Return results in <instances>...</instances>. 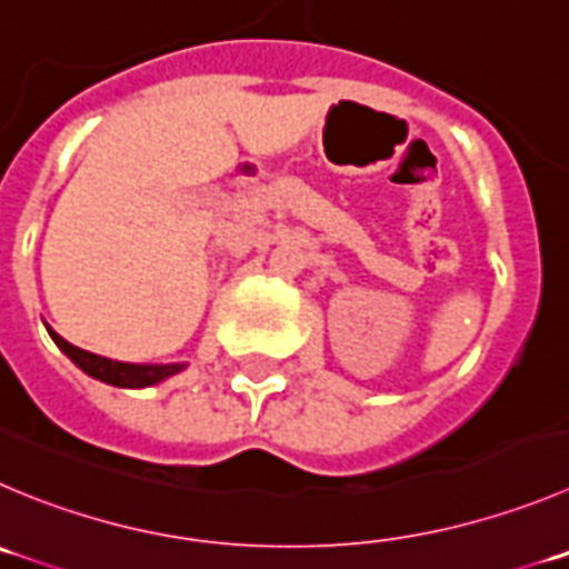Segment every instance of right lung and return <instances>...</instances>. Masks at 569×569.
Returning a JSON list of instances; mask_svg holds the SVG:
<instances>
[{
    "label": "right lung",
    "mask_w": 569,
    "mask_h": 569,
    "mask_svg": "<svg viewBox=\"0 0 569 569\" xmlns=\"http://www.w3.org/2000/svg\"><path fill=\"white\" fill-rule=\"evenodd\" d=\"M50 338L56 340L58 349L69 357V360L78 366L80 371H86L94 380L108 382V386L117 388H148L156 386V382L167 380V377L178 375V371L187 369V362H122V360H111V357H100L91 355V351L78 349L69 340H63L61 335L56 332L52 327H47Z\"/></svg>",
    "instance_id": "obj_1"
}]
</instances>
